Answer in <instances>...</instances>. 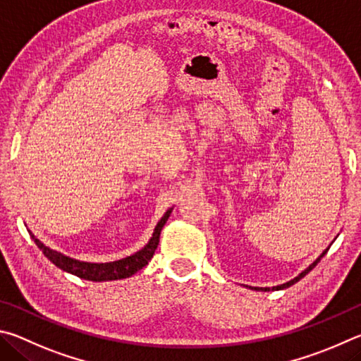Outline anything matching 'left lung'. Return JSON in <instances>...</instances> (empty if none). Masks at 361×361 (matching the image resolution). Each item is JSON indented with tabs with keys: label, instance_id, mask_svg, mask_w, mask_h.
Segmentation results:
<instances>
[{
	"label": "left lung",
	"instance_id": "obj_1",
	"mask_svg": "<svg viewBox=\"0 0 361 361\" xmlns=\"http://www.w3.org/2000/svg\"><path fill=\"white\" fill-rule=\"evenodd\" d=\"M331 245V244H330ZM330 245H328V247L322 252V254L319 255V258H315V262H312L311 264H309V267L305 269V271H301V273L296 276V277H293L292 281H288V282H286V283H281V286H276V287H250V286H244V287H247V288H250V290H257V292H271V290H283V288H288V287H292L293 283H296L298 282L300 279H302V277H305L309 271H312L315 267H317V263L322 260V258L325 257V254L328 252V249H330Z\"/></svg>",
	"mask_w": 361,
	"mask_h": 361
}]
</instances>
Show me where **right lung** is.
Segmentation results:
<instances>
[{
	"label": "right lung",
	"instance_id": "add662e5",
	"mask_svg": "<svg viewBox=\"0 0 361 361\" xmlns=\"http://www.w3.org/2000/svg\"><path fill=\"white\" fill-rule=\"evenodd\" d=\"M171 212H173V207H169V209L164 212V216L158 220L155 230L152 233V238L141 250L135 252V254L130 257L120 258V260L109 262V263H92V262L75 260V258H71L65 254H61V252H56L54 249L47 247V245L42 244L30 230L28 233L31 239L36 243L37 247H39V250H42V254L46 255L56 268H60L63 271H66V273L78 276L80 279H85V281H93V282L117 281V279H126V277L136 274L139 269H142L145 264L150 262V258L155 254L158 243H160V233L163 230L164 224L168 222Z\"/></svg>",
	"mask_w": 361,
	"mask_h": 361
}]
</instances>
